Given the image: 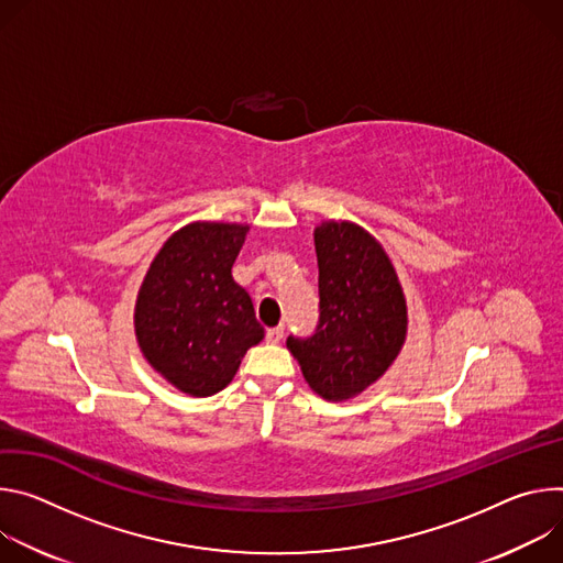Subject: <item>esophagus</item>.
<instances>
[{
    "mask_svg": "<svg viewBox=\"0 0 563 563\" xmlns=\"http://www.w3.org/2000/svg\"><path fill=\"white\" fill-rule=\"evenodd\" d=\"M282 338H284V327H273V329L266 331V340H268L271 344H279Z\"/></svg>",
    "mask_w": 563,
    "mask_h": 563,
    "instance_id": "obj_1",
    "label": "esophagus"
}]
</instances>
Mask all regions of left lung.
Wrapping results in <instances>:
<instances>
[{
    "label": "left lung",
    "instance_id": "8db88e82",
    "mask_svg": "<svg viewBox=\"0 0 563 563\" xmlns=\"http://www.w3.org/2000/svg\"><path fill=\"white\" fill-rule=\"evenodd\" d=\"M320 318L308 338L288 335L306 383L327 400H346L376 383L407 335V306L383 245L362 228H316Z\"/></svg>",
    "mask_w": 563,
    "mask_h": 563
}]
</instances>
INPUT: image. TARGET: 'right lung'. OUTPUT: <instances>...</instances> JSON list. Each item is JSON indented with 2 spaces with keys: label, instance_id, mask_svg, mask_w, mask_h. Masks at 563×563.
Segmentation results:
<instances>
[{
  "label": "right lung",
  "instance_id": "obj_1",
  "mask_svg": "<svg viewBox=\"0 0 563 563\" xmlns=\"http://www.w3.org/2000/svg\"><path fill=\"white\" fill-rule=\"evenodd\" d=\"M247 225L192 223L152 262L136 301V335L150 364L183 394L221 391L264 338L250 295L232 279Z\"/></svg>",
  "mask_w": 563,
  "mask_h": 563
}]
</instances>
